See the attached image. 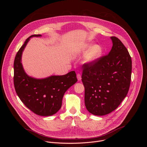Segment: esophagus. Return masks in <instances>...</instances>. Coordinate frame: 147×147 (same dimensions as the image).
Segmentation results:
<instances>
[{
  "instance_id": "1",
  "label": "esophagus",
  "mask_w": 147,
  "mask_h": 147,
  "mask_svg": "<svg viewBox=\"0 0 147 147\" xmlns=\"http://www.w3.org/2000/svg\"><path fill=\"white\" fill-rule=\"evenodd\" d=\"M77 78H78V80L79 81L82 80V76H81V75L80 74H77Z\"/></svg>"
}]
</instances>
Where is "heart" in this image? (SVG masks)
<instances>
[{"instance_id": "obj_1", "label": "heart", "mask_w": 147, "mask_h": 147, "mask_svg": "<svg viewBox=\"0 0 147 147\" xmlns=\"http://www.w3.org/2000/svg\"><path fill=\"white\" fill-rule=\"evenodd\" d=\"M86 48L91 49L85 58L86 62L88 63H94L101 57L103 53L102 49L98 45H94V46L88 45Z\"/></svg>"}]
</instances>
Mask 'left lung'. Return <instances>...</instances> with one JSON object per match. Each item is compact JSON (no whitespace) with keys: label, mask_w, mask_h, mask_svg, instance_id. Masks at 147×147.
<instances>
[{"label":"left lung","mask_w":147,"mask_h":147,"mask_svg":"<svg viewBox=\"0 0 147 147\" xmlns=\"http://www.w3.org/2000/svg\"><path fill=\"white\" fill-rule=\"evenodd\" d=\"M111 39L113 46L107 55L82 66L85 105L88 111L95 115H104L115 110L129 88L131 56L120 40L114 36Z\"/></svg>","instance_id":"obj_1"}]
</instances>
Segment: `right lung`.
<instances>
[{"instance_id": "1", "label": "right lung", "mask_w": 147, "mask_h": 147, "mask_svg": "<svg viewBox=\"0 0 147 147\" xmlns=\"http://www.w3.org/2000/svg\"><path fill=\"white\" fill-rule=\"evenodd\" d=\"M40 36H30L17 53L13 64V83L18 96L29 110L38 115L50 116L61 109L64 93L78 79L74 71L42 79L32 78L26 74L21 63L22 53L30 38Z\"/></svg>"}]
</instances>
